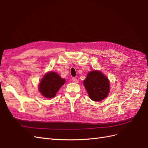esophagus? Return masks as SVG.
Wrapping results in <instances>:
<instances>
[{"label": "esophagus", "instance_id": "1", "mask_svg": "<svg viewBox=\"0 0 148 148\" xmlns=\"http://www.w3.org/2000/svg\"><path fill=\"white\" fill-rule=\"evenodd\" d=\"M72 81H73L74 83H78V80L76 78H72Z\"/></svg>", "mask_w": 148, "mask_h": 148}]
</instances>
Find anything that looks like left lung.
I'll return each instance as SVG.
<instances>
[{
    "instance_id": "left-lung-1",
    "label": "left lung",
    "mask_w": 148,
    "mask_h": 148,
    "mask_svg": "<svg viewBox=\"0 0 148 148\" xmlns=\"http://www.w3.org/2000/svg\"><path fill=\"white\" fill-rule=\"evenodd\" d=\"M84 85L90 99L93 101H101L109 93V81L100 71L94 70L88 73Z\"/></svg>"
}]
</instances>
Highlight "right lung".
I'll list each match as a JSON object with an SVG mask.
<instances>
[{
    "label": "right lung",
    "mask_w": 148,
    "mask_h": 148,
    "mask_svg": "<svg viewBox=\"0 0 148 148\" xmlns=\"http://www.w3.org/2000/svg\"><path fill=\"white\" fill-rule=\"evenodd\" d=\"M64 82L65 79L62 78L56 72L50 71L42 78L39 85V91L46 98H53Z\"/></svg>",
    "instance_id": "add662e5"
}]
</instances>
